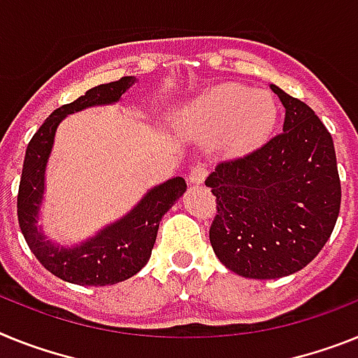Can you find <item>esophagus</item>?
<instances>
[{"label": "esophagus", "instance_id": "esophagus-1", "mask_svg": "<svg viewBox=\"0 0 358 358\" xmlns=\"http://www.w3.org/2000/svg\"><path fill=\"white\" fill-rule=\"evenodd\" d=\"M206 177H208V166H206V164L197 163L192 166V170H190V181L192 182H197V185H199V182H203L204 179H206Z\"/></svg>", "mask_w": 358, "mask_h": 358}]
</instances>
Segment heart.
<instances>
[{"mask_svg":"<svg viewBox=\"0 0 358 358\" xmlns=\"http://www.w3.org/2000/svg\"><path fill=\"white\" fill-rule=\"evenodd\" d=\"M275 103L268 94L250 92L243 85H221L197 101L190 115L208 132L224 130L226 145L246 150L257 145L275 123Z\"/></svg>","mask_w":358,"mask_h":358,"instance_id":"1","label":"heart"}]
</instances>
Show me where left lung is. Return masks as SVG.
I'll use <instances>...</instances> for the list:
<instances>
[{
	"mask_svg": "<svg viewBox=\"0 0 358 358\" xmlns=\"http://www.w3.org/2000/svg\"><path fill=\"white\" fill-rule=\"evenodd\" d=\"M286 108L282 132L248 154L224 159L206 185L217 213L210 243L228 270L279 279L324 248L341 210L331 134L315 112L271 85Z\"/></svg>",
	"mask_w": 358,
	"mask_h": 358,
	"instance_id": "obj_1",
	"label": "left lung"
}]
</instances>
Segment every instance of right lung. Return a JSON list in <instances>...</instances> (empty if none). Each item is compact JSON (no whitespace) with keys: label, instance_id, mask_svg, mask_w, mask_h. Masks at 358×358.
Segmentation results:
<instances>
[{"label":"right lung","instance_id":"add662e5","mask_svg":"<svg viewBox=\"0 0 358 358\" xmlns=\"http://www.w3.org/2000/svg\"><path fill=\"white\" fill-rule=\"evenodd\" d=\"M136 79L132 76L94 87L69 105L59 106L39 127L27 146L20 192L17 221L29 248L43 266L59 279L81 286H108L130 279L145 266L157 237L159 221L186 190L182 177H173L150 190L132 212L108 226L78 248H56L45 241L36 226L39 203L45 188V164L50 154L57 124L66 114L92 105L115 103Z\"/></svg>","mask_w":358,"mask_h":358}]
</instances>
